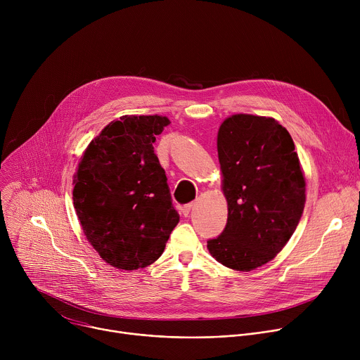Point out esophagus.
I'll use <instances>...</instances> for the list:
<instances>
[{
  "mask_svg": "<svg viewBox=\"0 0 360 360\" xmlns=\"http://www.w3.org/2000/svg\"><path fill=\"white\" fill-rule=\"evenodd\" d=\"M192 208H193V203H188V205H184V207L181 208V212H182V215H184V217H188V215H189V212L192 211Z\"/></svg>",
  "mask_w": 360,
  "mask_h": 360,
  "instance_id": "34e87169",
  "label": "esophagus"
}]
</instances>
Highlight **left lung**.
<instances>
[{"label": "left lung", "mask_w": 360, "mask_h": 360, "mask_svg": "<svg viewBox=\"0 0 360 360\" xmlns=\"http://www.w3.org/2000/svg\"><path fill=\"white\" fill-rule=\"evenodd\" d=\"M218 158L228 221L208 249L224 266L249 272L272 261L293 235L304 208V178L292 136L274 118H226Z\"/></svg>", "instance_id": "8db88e82"}]
</instances>
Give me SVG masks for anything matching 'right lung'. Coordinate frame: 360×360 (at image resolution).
<instances>
[{"label": "right lung", "mask_w": 360, "mask_h": 360, "mask_svg": "<svg viewBox=\"0 0 360 360\" xmlns=\"http://www.w3.org/2000/svg\"><path fill=\"white\" fill-rule=\"evenodd\" d=\"M167 117L125 115L91 141L74 175V208L84 233L110 265L155 262L179 222L167 175L153 152Z\"/></svg>", "instance_id": "1"}]
</instances>
